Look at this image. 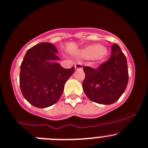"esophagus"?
<instances>
[{
	"mask_svg": "<svg viewBox=\"0 0 148 148\" xmlns=\"http://www.w3.org/2000/svg\"><path fill=\"white\" fill-rule=\"evenodd\" d=\"M74 68H75L76 71H77V70H81L82 69V66L80 63H77V64L74 65Z\"/></svg>",
	"mask_w": 148,
	"mask_h": 148,
	"instance_id": "obj_1",
	"label": "esophagus"
}]
</instances>
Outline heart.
<instances>
[{"label":"heart","instance_id":"b5f03b06","mask_svg":"<svg viewBox=\"0 0 148 148\" xmlns=\"http://www.w3.org/2000/svg\"><path fill=\"white\" fill-rule=\"evenodd\" d=\"M108 55V50L106 47L99 45H88L79 52V56L86 60H93L97 63L103 61Z\"/></svg>","mask_w":148,"mask_h":148}]
</instances>
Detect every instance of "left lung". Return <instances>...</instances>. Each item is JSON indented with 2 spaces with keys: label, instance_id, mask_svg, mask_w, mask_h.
<instances>
[{
  "label": "left lung",
  "instance_id": "8db88e82",
  "mask_svg": "<svg viewBox=\"0 0 148 148\" xmlns=\"http://www.w3.org/2000/svg\"><path fill=\"white\" fill-rule=\"evenodd\" d=\"M85 78L82 88L90 101L101 104H112L124 93L128 81L127 60L121 47L112 46L111 56L99 69L84 66Z\"/></svg>",
  "mask_w": 148,
  "mask_h": 148
}]
</instances>
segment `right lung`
I'll use <instances>...</instances> for the list:
<instances>
[{
  "instance_id": "obj_1",
  "label": "right lung",
  "mask_w": 148,
  "mask_h": 148,
  "mask_svg": "<svg viewBox=\"0 0 148 148\" xmlns=\"http://www.w3.org/2000/svg\"><path fill=\"white\" fill-rule=\"evenodd\" d=\"M58 50L50 43L35 45L26 52L20 66V86L25 99L38 108L57 103L64 85L73 74L74 67L66 69L56 60Z\"/></svg>"
}]
</instances>
